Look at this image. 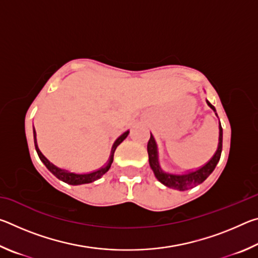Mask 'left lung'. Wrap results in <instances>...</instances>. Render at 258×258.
<instances>
[{
    "instance_id": "8db88e82",
    "label": "left lung",
    "mask_w": 258,
    "mask_h": 258,
    "mask_svg": "<svg viewBox=\"0 0 258 258\" xmlns=\"http://www.w3.org/2000/svg\"><path fill=\"white\" fill-rule=\"evenodd\" d=\"M206 102L209 107H211L216 113V109L213 104L207 101ZM217 116V113H216ZM220 137H218V147L217 150L214 156L211 158V160L207 161L206 164L203 165L202 167H199L195 171H186L185 173L182 174H172V173H166L161 169L158 160V148H157V143L155 141L154 135L150 133V139L148 142V155H149V164L152 171H154L155 176L157 177L160 183H163L164 185L172 187V189H176L180 191H184L187 189H192V187L197 186L200 183H203L206 178L211 175L214 169H215L218 160L221 158V152H222V142H223V130L220 123Z\"/></svg>"
}]
</instances>
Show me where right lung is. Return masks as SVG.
<instances>
[{"instance_id": "right-lung-1", "label": "right lung", "mask_w": 258, "mask_h": 258, "mask_svg": "<svg viewBox=\"0 0 258 258\" xmlns=\"http://www.w3.org/2000/svg\"><path fill=\"white\" fill-rule=\"evenodd\" d=\"M128 133H130V131H126V132H124L118 139L116 140L115 143H113V145H112V148H111L110 157H109L107 164L104 165L103 167L99 168V169H97V171H94V172L86 173V174L72 173V172H69V171H66V169L56 167L55 165L50 163V160L47 159L46 157L42 154V152L40 151V149H38L37 141H36V132H35V128H34V142H35V149H36L37 155H38V157H40V159L42 160V163L46 166V168L49 169V171L52 174H53L55 177H58L59 180L63 181L64 183H68V184L80 185V184H85V183H91V182L97 181V180H99V178L103 175V174H106L109 171V168H110V166L112 164L113 154H115L116 148L118 147L126 138H127Z\"/></svg>"}]
</instances>
